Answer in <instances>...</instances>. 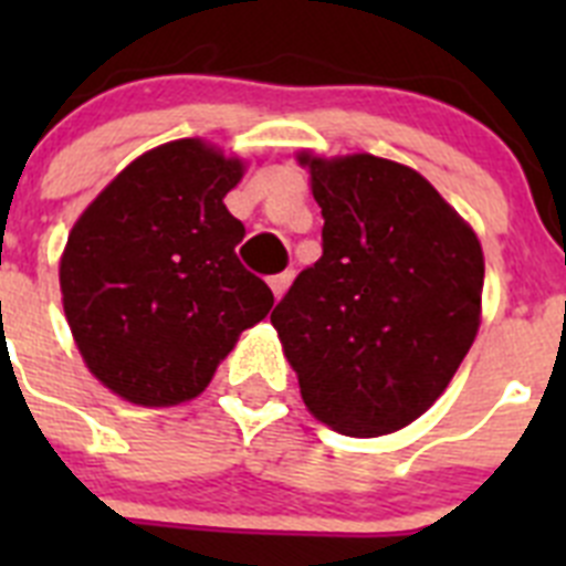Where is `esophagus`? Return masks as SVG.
<instances>
[{"label": "esophagus", "mask_w": 566, "mask_h": 566, "mask_svg": "<svg viewBox=\"0 0 566 566\" xmlns=\"http://www.w3.org/2000/svg\"><path fill=\"white\" fill-rule=\"evenodd\" d=\"M289 283H292V272H280V274H274V277H269V286H272V292H274V297H283V292H286L289 289Z\"/></svg>", "instance_id": "34e87169"}]
</instances>
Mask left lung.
<instances>
[{
  "label": "left lung",
  "mask_w": 566,
  "mask_h": 566,
  "mask_svg": "<svg viewBox=\"0 0 566 566\" xmlns=\"http://www.w3.org/2000/svg\"><path fill=\"white\" fill-rule=\"evenodd\" d=\"M323 258L294 277L272 326L308 411L345 437L422 417L479 332L476 234L422 175L348 155L312 158Z\"/></svg>",
  "instance_id": "obj_1"
}]
</instances>
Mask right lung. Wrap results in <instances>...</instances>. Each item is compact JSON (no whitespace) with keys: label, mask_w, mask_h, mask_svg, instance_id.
<instances>
[{"label":"right lung","mask_w":566,"mask_h":566,"mask_svg":"<svg viewBox=\"0 0 566 566\" xmlns=\"http://www.w3.org/2000/svg\"><path fill=\"white\" fill-rule=\"evenodd\" d=\"M243 164L198 138L129 164L78 218L62 300L84 363L135 405L198 397L272 289L238 260L247 229L223 207Z\"/></svg>","instance_id":"1"}]
</instances>
